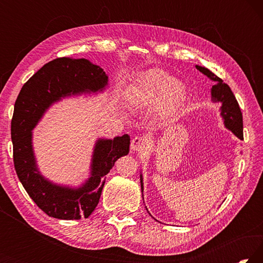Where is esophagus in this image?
<instances>
[{"instance_id":"esophagus-1","label":"esophagus","mask_w":263,"mask_h":263,"mask_svg":"<svg viewBox=\"0 0 263 263\" xmlns=\"http://www.w3.org/2000/svg\"><path fill=\"white\" fill-rule=\"evenodd\" d=\"M149 144V140L147 137H139L137 136L132 139L131 141V148L135 152H140V151L147 148V146Z\"/></svg>"}]
</instances>
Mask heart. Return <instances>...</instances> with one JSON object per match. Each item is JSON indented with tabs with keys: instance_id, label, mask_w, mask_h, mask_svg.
<instances>
[{
	"instance_id": "heart-1",
	"label": "heart",
	"mask_w": 263,
	"mask_h": 263,
	"mask_svg": "<svg viewBox=\"0 0 263 263\" xmlns=\"http://www.w3.org/2000/svg\"><path fill=\"white\" fill-rule=\"evenodd\" d=\"M185 99V86L181 80L168 77L160 68H152L138 75L127 89L125 100L132 108H145L159 103L163 115L173 114Z\"/></svg>"
}]
</instances>
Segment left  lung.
<instances>
[{
	"instance_id": "8db88e82",
	"label": "left lung",
	"mask_w": 263,
	"mask_h": 263,
	"mask_svg": "<svg viewBox=\"0 0 263 263\" xmlns=\"http://www.w3.org/2000/svg\"><path fill=\"white\" fill-rule=\"evenodd\" d=\"M199 72L215 81L216 84L211 88V99L213 102H220V115L224 119L225 126L229 130L232 131L240 140H243V132H242V114L239 108V104L235 96L233 95L231 88L228 84L222 82L220 78L213 74L211 70H209L202 66H196ZM140 183H141V191H142V175L140 174Z\"/></svg>"
}]
</instances>
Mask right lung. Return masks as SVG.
<instances>
[{
	"label": "right lung",
	"instance_id": "obj_1",
	"mask_svg": "<svg viewBox=\"0 0 263 263\" xmlns=\"http://www.w3.org/2000/svg\"><path fill=\"white\" fill-rule=\"evenodd\" d=\"M108 75L87 59L58 58L44 65L22 87L11 119V140L17 176L32 201L47 216L74 220L88 218L100 202L105 175L115 162L127 155L130 137L96 141L90 176L79 186L53 183L39 172L32 147V131L50 106L61 99L83 92L103 91Z\"/></svg>",
	"mask_w": 263,
	"mask_h": 263
}]
</instances>
